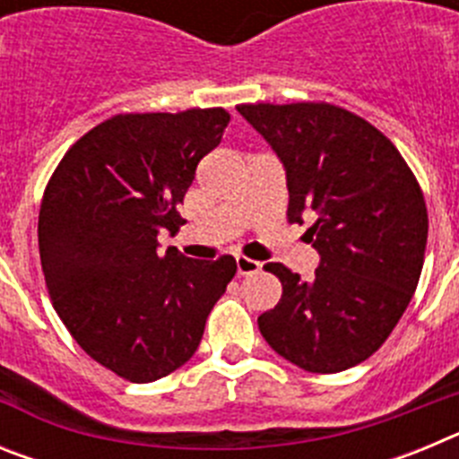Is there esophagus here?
<instances>
[{"label":"esophagus","instance_id":"obj_1","mask_svg":"<svg viewBox=\"0 0 459 459\" xmlns=\"http://www.w3.org/2000/svg\"><path fill=\"white\" fill-rule=\"evenodd\" d=\"M259 269H262V264H259V262H255V259L241 257V255H238V257H237V273H238V275L257 273Z\"/></svg>","mask_w":459,"mask_h":459}]
</instances>
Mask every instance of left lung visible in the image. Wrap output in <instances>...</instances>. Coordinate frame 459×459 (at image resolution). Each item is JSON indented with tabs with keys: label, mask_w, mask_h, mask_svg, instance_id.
Returning a JSON list of instances; mask_svg holds the SVG:
<instances>
[{
	"label": "left lung",
	"mask_w": 459,
	"mask_h": 459,
	"mask_svg": "<svg viewBox=\"0 0 459 459\" xmlns=\"http://www.w3.org/2000/svg\"><path fill=\"white\" fill-rule=\"evenodd\" d=\"M285 168L290 222L312 221L315 278L266 264L282 299L259 315L271 350L307 372H342L386 342L423 269L428 209L393 142L328 103L238 105Z\"/></svg>",
	"instance_id": "8db88e82"
}]
</instances>
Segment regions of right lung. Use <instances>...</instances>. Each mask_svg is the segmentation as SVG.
Instances as JSON below:
<instances>
[{"mask_svg":"<svg viewBox=\"0 0 459 459\" xmlns=\"http://www.w3.org/2000/svg\"><path fill=\"white\" fill-rule=\"evenodd\" d=\"M227 124L222 108L112 117L68 149L40 202V264L56 315L93 360L135 384L197 351L237 273L232 255L158 253V234L186 222L179 204Z\"/></svg>","mask_w":459,"mask_h":459,"instance_id":"right-lung-1","label":"right lung"}]
</instances>
